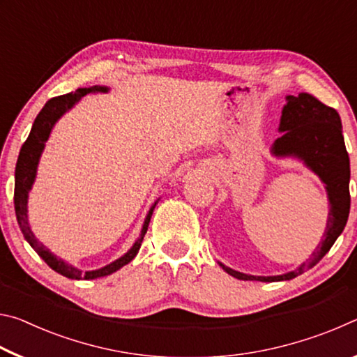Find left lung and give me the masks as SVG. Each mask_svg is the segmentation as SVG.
Returning <instances> with one entry per match:
<instances>
[{
	"mask_svg": "<svg viewBox=\"0 0 357 357\" xmlns=\"http://www.w3.org/2000/svg\"><path fill=\"white\" fill-rule=\"evenodd\" d=\"M279 132L282 135L273 144L271 153L277 157H298L318 174L326 184L329 198V219L321 244L313 252L309 263H302L291 273L257 277L238 273L222 264V269L239 280L280 282L291 280L315 266L340 236L349 214V157L342 134V121L337 110L324 105L315 96L301 93L287 96V105L282 110Z\"/></svg>",
	"mask_w": 357,
	"mask_h": 357,
	"instance_id": "obj_1",
	"label": "left lung"
}]
</instances>
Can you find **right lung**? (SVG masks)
Instances as JSON below:
<instances>
[{
    "label": "right lung",
    "mask_w": 357,
    "mask_h": 357,
    "mask_svg": "<svg viewBox=\"0 0 357 357\" xmlns=\"http://www.w3.org/2000/svg\"><path fill=\"white\" fill-rule=\"evenodd\" d=\"M108 88L107 86H91V88H78L75 93H69L64 96H58V98H53L47 102L44 108L39 112L38 116L34 119V124L31 128V132L26 138V142L23 143V146L20 149L19 154V160H17V167H15V189H14V206H15V215H17V222H19L20 229L23 233V236L29 243V245L38 252V255L44 259V261L50 266L53 271H56L58 274H61L68 279H74V280H91V279H99V277H105L110 275L113 273H116L118 269L123 268L128 263H130L132 259L135 258V255L140 250L142 243L144 234L148 231V225L151 220V215H153V211L155 208L157 202L151 206L149 213L144 219L140 238L135 241V244L132 245V249L118 258L116 261H113L110 264L104 266V268L96 269V271H86L83 273L75 266L68 264L63 261L61 258H58L56 255L47 249L44 244H40L38 239L34 238V234L29 228L28 223V192L31 190L34 178H36V172H38V164L40 159L42 151H44L45 142L50 137V132L55 126L56 121L63 116V114L70 110L78 100H80L83 96H86L89 93H107Z\"/></svg>",
    "instance_id": "obj_1"
}]
</instances>
